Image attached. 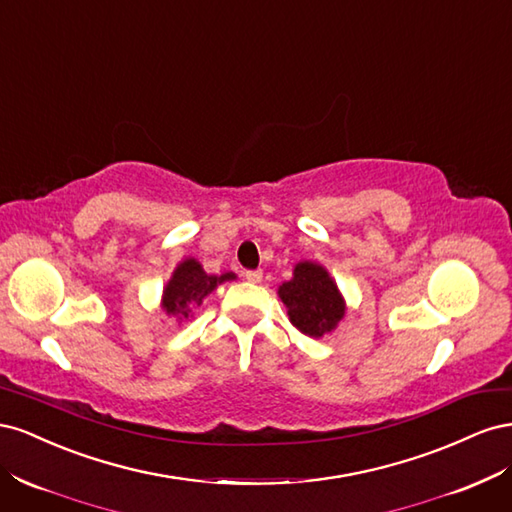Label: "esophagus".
Segmentation results:
<instances>
[{
	"mask_svg": "<svg viewBox=\"0 0 512 512\" xmlns=\"http://www.w3.org/2000/svg\"><path fill=\"white\" fill-rule=\"evenodd\" d=\"M245 280L252 282V284H258L262 280V271L260 269H254V271H245Z\"/></svg>",
	"mask_w": 512,
	"mask_h": 512,
	"instance_id": "esophagus-1",
	"label": "esophagus"
}]
</instances>
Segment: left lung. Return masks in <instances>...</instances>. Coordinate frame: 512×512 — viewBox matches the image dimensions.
Here are the masks:
<instances>
[{
	"label": "left lung",
	"instance_id": "1",
	"mask_svg": "<svg viewBox=\"0 0 512 512\" xmlns=\"http://www.w3.org/2000/svg\"><path fill=\"white\" fill-rule=\"evenodd\" d=\"M280 297L288 307L290 322L309 337L331 331L344 316V301L337 286L320 265L299 262L294 277L280 286Z\"/></svg>",
	"mask_w": 512,
	"mask_h": 512
}]
</instances>
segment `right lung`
<instances>
[{"label":"right lung","mask_w":512,"mask_h":512,"mask_svg":"<svg viewBox=\"0 0 512 512\" xmlns=\"http://www.w3.org/2000/svg\"><path fill=\"white\" fill-rule=\"evenodd\" d=\"M232 277H235L232 273H224L222 277L207 275L196 260H185L177 267L173 280L168 282L164 290V309L168 314H179V320L188 318L192 307L203 303V299L215 286L232 280Z\"/></svg>","instance_id":"1"}]
</instances>
